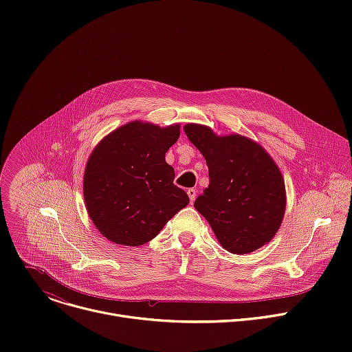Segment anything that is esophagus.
<instances>
[{"label": "esophagus", "mask_w": 352, "mask_h": 352, "mask_svg": "<svg viewBox=\"0 0 352 352\" xmlns=\"http://www.w3.org/2000/svg\"><path fill=\"white\" fill-rule=\"evenodd\" d=\"M186 193H188V196H189L190 204H193V202H195V197H196V190H195L193 188H189V189L186 190Z\"/></svg>", "instance_id": "obj_1"}]
</instances>
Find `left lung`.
<instances>
[{"label":"left lung","mask_w":352,"mask_h":352,"mask_svg":"<svg viewBox=\"0 0 352 352\" xmlns=\"http://www.w3.org/2000/svg\"><path fill=\"white\" fill-rule=\"evenodd\" d=\"M184 131L209 168V186L193 206L220 245L231 254L246 255L270 242L287 204L284 178L270 155L238 133L219 136L200 124H186Z\"/></svg>","instance_id":"1"}]
</instances>
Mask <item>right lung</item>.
<instances>
[{
    "mask_svg": "<svg viewBox=\"0 0 352 352\" xmlns=\"http://www.w3.org/2000/svg\"><path fill=\"white\" fill-rule=\"evenodd\" d=\"M179 128L132 121L93 148L83 175L85 205L109 241L143 245L189 204L186 192L174 185V168L166 163Z\"/></svg>",
    "mask_w": 352,
    "mask_h": 352,
    "instance_id": "right-lung-1",
    "label": "right lung"
}]
</instances>
